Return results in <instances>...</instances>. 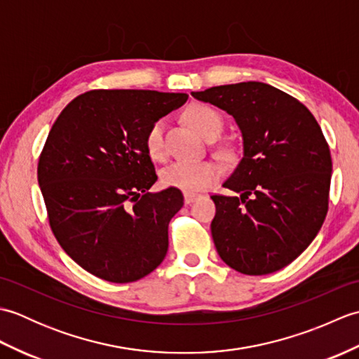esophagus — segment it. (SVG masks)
Here are the masks:
<instances>
[{
    "instance_id": "esophagus-1",
    "label": "esophagus",
    "mask_w": 359,
    "mask_h": 359,
    "mask_svg": "<svg viewBox=\"0 0 359 359\" xmlns=\"http://www.w3.org/2000/svg\"><path fill=\"white\" fill-rule=\"evenodd\" d=\"M196 199H199V196L193 194V193H185V203H191V202H194Z\"/></svg>"
}]
</instances>
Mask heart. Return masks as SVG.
I'll use <instances>...</instances> for the list:
<instances>
[{"label": "heart", "mask_w": 359, "mask_h": 359, "mask_svg": "<svg viewBox=\"0 0 359 359\" xmlns=\"http://www.w3.org/2000/svg\"><path fill=\"white\" fill-rule=\"evenodd\" d=\"M185 118L197 133L212 140L222 131L224 121L220 114L207 104H193L185 111ZM144 148L152 158L165 156V121L157 120L144 135ZM220 170L212 162H175L162 171V182L166 187L177 188L184 193H197L219 179Z\"/></svg>", "instance_id": "obj_1"}]
</instances>
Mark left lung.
<instances>
[{
    "label": "left lung",
    "mask_w": 359,
    "mask_h": 359,
    "mask_svg": "<svg viewBox=\"0 0 359 359\" xmlns=\"http://www.w3.org/2000/svg\"><path fill=\"white\" fill-rule=\"evenodd\" d=\"M231 114L242 131L243 157L212 194V241L233 270L261 276L284 269L321 230L329 211L332 156L306 106L259 81L193 93Z\"/></svg>",
    "instance_id": "obj_1"
}]
</instances>
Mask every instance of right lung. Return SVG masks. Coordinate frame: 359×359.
<instances>
[{
    "label": "right lung",
    "mask_w": 359,
    "mask_h": 359,
    "mask_svg": "<svg viewBox=\"0 0 359 359\" xmlns=\"http://www.w3.org/2000/svg\"><path fill=\"white\" fill-rule=\"evenodd\" d=\"M187 94L94 89L60 114L38 158L50 230L81 269L116 284L162 264L168 226L182 207L177 188L149 193L157 174L144 135Z\"/></svg>",
    "instance_id": "1"
}]
</instances>
